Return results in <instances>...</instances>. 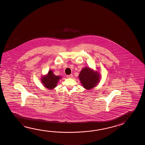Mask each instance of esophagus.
Wrapping results in <instances>:
<instances>
[{"mask_svg": "<svg viewBox=\"0 0 145 145\" xmlns=\"http://www.w3.org/2000/svg\"><path fill=\"white\" fill-rule=\"evenodd\" d=\"M67 78H72V77H73V76H72V74H69V75H67Z\"/></svg>", "mask_w": 145, "mask_h": 145, "instance_id": "1", "label": "esophagus"}]
</instances>
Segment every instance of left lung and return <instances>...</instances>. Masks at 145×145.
I'll list each match as a JSON object with an SVG mask.
<instances>
[{
  "instance_id": "obj_1",
  "label": "left lung",
  "mask_w": 145,
  "mask_h": 145,
  "mask_svg": "<svg viewBox=\"0 0 145 145\" xmlns=\"http://www.w3.org/2000/svg\"><path fill=\"white\" fill-rule=\"evenodd\" d=\"M79 79L84 87L90 90L99 82V74L96 71L94 72L89 68H84L79 74Z\"/></svg>"
}]
</instances>
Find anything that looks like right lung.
Returning <instances> with one entry per match:
<instances>
[{"label": "right lung", "instance_id": "1", "mask_svg": "<svg viewBox=\"0 0 145 145\" xmlns=\"http://www.w3.org/2000/svg\"><path fill=\"white\" fill-rule=\"evenodd\" d=\"M60 79V76L54 75L52 71H49L46 76L42 77V83L44 84V87L47 88L51 89L57 86V83Z\"/></svg>", "mask_w": 145, "mask_h": 145}]
</instances>
